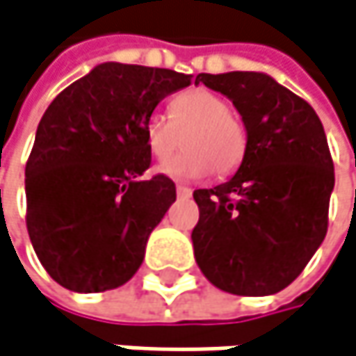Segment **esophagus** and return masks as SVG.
<instances>
[{
    "mask_svg": "<svg viewBox=\"0 0 356 356\" xmlns=\"http://www.w3.org/2000/svg\"><path fill=\"white\" fill-rule=\"evenodd\" d=\"M176 193H178V197H182V199H188V197H193V188H188V186H182V184H178V186H176Z\"/></svg>",
    "mask_w": 356,
    "mask_h": 356,
    "instance_id": "esophagus-1",
    "label": "esophagus"
}]
</instances>
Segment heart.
I'll return each instance as SVG.
<instances>
[{
    "label": "heart",
    "mask_w": 356,
    "mask_h": 356,
    "mask_svg": "<svg viewBox=\"0 0 356 356\" xmlns=\"http://www.w3.org/2000/svg\"><path fill=\"white\" fill-rule=\"evenodd\" d=\"M145 143L157 161L171 157L185 135L187 152L159 165L172 180H202L213 174L234 172L245 154V127L232 104L207 90H188L172 100L170 116L152 112L145 118Z\"/></svg>",
    "instance_id": "obj_1"
}]
</instances>
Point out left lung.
Segmentation results:
<instances>
[{"label": "left lung", "instance_id": "1", "mask_svg": "<svg viewBox=\"0 0 356 356\" xmlns=\"http://www.w3.org/2000/svg\"><path fill=\"white\" fill-rule=\"evenodd\" d=\"M195 83L234 102L248 137L238 172L195 191L197 264L217 289L275 295L326 238L334 163L324 127L305 100L266 73H199Z\"/></svg>", "mask_w": 356, "mask_h": 356}]
</instances>
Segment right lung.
<instances>
[{
	"mask_svg": "<svg viewBox=\"0 0 356 356\" xmlns=\"http://www.w3.org/2000/svg\"><path fill=\"white\" fill-rule=\"evenodd\" d=\"M193 75L100 63L42 114L26 163V225L47 273L69 291L124 285L141 266L149 234L176 200L152 163L145 118Z\"/></svg>",
	"mask_w": 356,
	"mask_h": 356,
	"instance_id": "add662e5",
	"label": "right lung"
}]
</instances>
